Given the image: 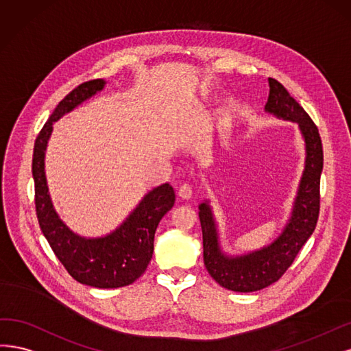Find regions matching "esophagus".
<instances>
[{
	"mask_svg": "<svg viewBox=\"0 0 351 351\" xmlns=\"http://www.w3.org/2000/svg\"><path fill=\"white\" fill-rule=\"evenodd\" d=\"M178 195H179V198H182V199H189L192 197V188L186 184L180 185L179 189H178Z\"/></svg>",
	"mask_w": 351,
	"mask_h": 351,
	"instance_id": "esophagus-1",
	"label": "esophagus"
}]
</instances>
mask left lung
<instances>
[{
    "label": "left lung",
    "instance_id": "8db88e82",
    "mask_svg": "<svg viewBox=\"0 0 351 351\" xmlns=\"http://www.w3.org/2000/svg\"><path fill=\"white\" fill-rule=\"evenodd\" d=\"M269 95L265 112L277 118L296 122L304 138L306 159L291 216L277 239L246 255L229 256L219 243L217 224L208 201L199 204V221L204 246V265L208 274L224 289L233 291H256L276 282L295 261L302 246L313 233L319 216V182L324 166L322 143L311 117L290 96L286 87L268 78Z\"/></svg>",
    "mask_w": 351,
    "mask_h": 351
}]
</instances>
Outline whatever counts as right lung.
<instances>
[{
	"label": "right lung",
	"instance_id": "add662e5",
	"mask_svg": "<svg viewBox=\"0 0 351 351\" xmlns=\"http://www.w3.org/2000/svg\"><path fill=\"white\" fill-rule=\"evenodd\" d=\"M105 84L101 78L86 82L60 101L35 141L32 173L38 221L56 258L82 285L117 289L131 285L144 274L153 256L157 224L175 204L173 188L163 184L147 192L127 220L112 233L104 237H83L74 233L55 211L45 176V150L52 123L95 96Z\"/></svg>",
	"mask_w": 351,
	"mask_h": 351
}]
</instances>
